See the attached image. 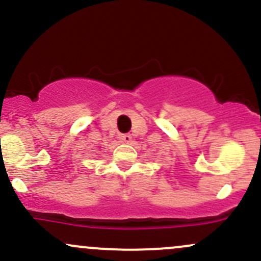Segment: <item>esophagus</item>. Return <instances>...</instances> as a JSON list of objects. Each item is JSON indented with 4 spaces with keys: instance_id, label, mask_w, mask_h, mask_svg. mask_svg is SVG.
<instances>
[{
    "instance_id": "34e87169",
    "label": "esophagus",
    "mask_w": 261,
    "mask_h": 261,
    "mask_svg": "<svg viewBox=\"0 0 261 261\" xmlns=\"http://www.w3.org/2000/svg\"><path fill=\"white\" fill-rule=\"evenodd\" d=\"M120 138V141H122L123 143H130V141H132V136L130 134H122V136L119 137Z\"/></svg>"
}]
</instances>
